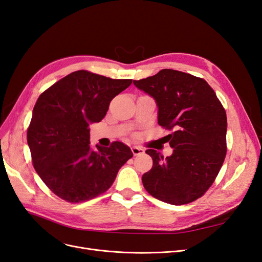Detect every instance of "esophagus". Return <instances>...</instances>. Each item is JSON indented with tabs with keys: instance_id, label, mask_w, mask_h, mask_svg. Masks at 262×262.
I'll use <instances>...</instances> for the list:
<instances>
[{
	"instance_id": "esophagus-1",
	"label": "esophagus",
	"mask_w": 262,
	"mask_h": 262,
	"mask_svg": "<svg viewBox=\"0 0 262 262\" xmlns=\"http://www.w3.org/2000/svg\"><path fill=\"white\" fill-rule=\"evenodd\" d=\"M131 149H132L133 155H136V156H137V155H141V154L144 153V148L139 147V146H132Z\"/></svg>"
}]
</instances>
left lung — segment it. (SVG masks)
Returning a JSON list of instances; mask_svg holds the SVG:
<instances>
[{
	"mask_svg": "<svg viewBox=\"0 0 262 262\" xmlns=\"http://www.w3.org/2000/svg\"><path fill=\"white\" fill-rule=\"evenodd\" d=\"M133 84L155 99L158 124L173 131L165 137L173 148L170 156L145 150L153 160L152 169L142 176L145 190L173 205L196 200L211 187L224 163L225 109L203 78L180 71L164 69Z\"/></svg>",
	"mask_w": 262,
	"mask_h": 262,
	"instance_id": "8db88e82",
	"label": "left lung"
}]
</instances>
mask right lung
I'll return each mask as SVG.
<instances>
[{"instance_id": "right-lung-1", "label": "right lung", "mask_w": 262, "mask_h": 262, "mask_svg": "<svg viewBox=\"0 0 262 262\" xmlns=\"http://www.w3.org/2000/svg\"><path fill=\"white\" fill-rule=\"evenodd\" d=\"M131 83L81 70L37 99L27 143L39 177L61 199L77 203L104 193L133 156L118 141L97 149L90 145V124L101 121L112 99Z\"/></svg>"}]
</instances>
